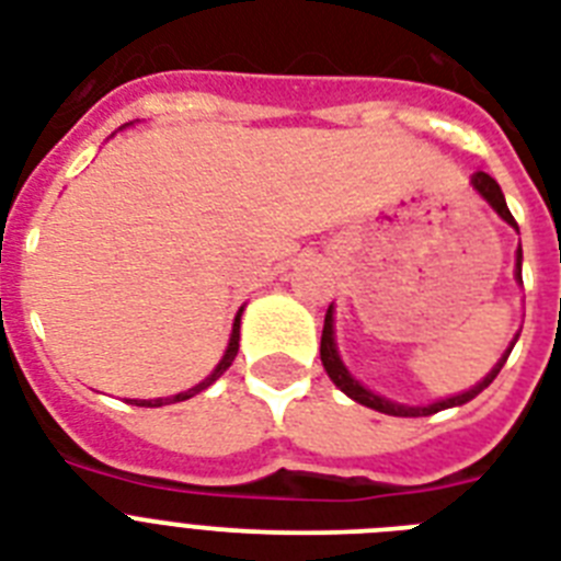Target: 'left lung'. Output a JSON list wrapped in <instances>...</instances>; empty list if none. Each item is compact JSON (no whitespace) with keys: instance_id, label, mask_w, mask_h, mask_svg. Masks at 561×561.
Masks as SVG:
<instances>
[{"instance_id":"left-lung-1","label":"left lung","mask_w":561,"mask_h":561,"mask_svg":"<svg viewBox=\"0 0 561 561\" xmlns=\"http://www.w3.org/2000/svg\"><path fill=\"white\" fill-rule=\"evenodd\" d=\"M471 186L478 188V194L483 197V201L492 206V209L501 215V218L510 224V227L518 229V224H515L513 211H510V206H506L504 201V192H501V186H497L495 180L489 178L486 171H478L474 178H471ZM515 279L522 282V247H518V253H515ZM515 341H518V334H515ZM515 341L510 343V350L501 355V360H497L495 367H492V373L483 378L480 383H474L471 390L460 392V396H451V399H443V401H434V404H419V408H410V404H399V401H390L383 399V396H378V392L367 390L364 383L355 381L350 375V369L343 367L341 355H337V343H334V317H332V306H329V311H325V323H323V337H320V360H323L325 373H329V378H332L337 387H341L350 399H355L358 404H364V408H373L378 410V413H387V416H431V413H439V410L445 408H457V404H466V401H471L478 392H483L489 387V383L495 381V375L501 373V367L506 364V358H510V352H513Z\"/></svg>"}]
</instances>
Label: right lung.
<instances>
[{
  "label": "right lung",
  "mask_w": 561,
  "mask_h": 561,
  "mask_svg": "<svg viewBox=\"0 0 561 561\" xmlns=\"http://www.w3.org/2000/svg\"><path fill=\"white\" fill-rule=\"evenodd\" d=\"M244 311V308H241ZM241 311L236 314V323H232V334H229V343H227V352H224V358L218 360V367L211 369L209 378H203L201 383H194L192 390L186 392H178V396H171V399H130V404H136V408H162V404H174V401H186L192 399V396H197V392H203L209 383H215L220 378V375L227 373L229 367H232V360H236L238 355V337H241Z\"/></svg>",
  "instance_id": "right-lung-1"
}]
</instances>
